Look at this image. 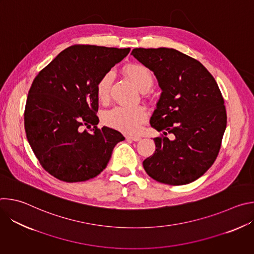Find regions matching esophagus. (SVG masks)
<instances>
[{
  "instance_id": "obj_1",
  "label": "esophagus",
  "mask_w": 254,
  "mask_h": 254,
  "mask_svg": "<svg viewBox=\"0 0 254 254\" xmlns=\"http://www.w3.org/2000/svg\"><path fill=\"white\" fill-rule=\"evenodd\" d=\"M127 140H133V141H138L140 139V136L137 135H127L126 136Z\"/></svg>"
}]
</instances>
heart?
<instances>
[{"mask_svg": "<svg viewBox=\"0 0 254 254\" xmlns=\"http://www.w3.org/2000/svg\"><path fill=\"white\" fill-rule=\"evenodd\" d=\"M125 75L141 92L148 91L154 84V77L149 68L141 64H129L124 68ZM114 82V73L107 71L96 82L95 93L97 99L106 103L111 97V88ZM147 119V112L142 106H116L102 115L103 123L118 130L134 133Z\"/></svg>", "mask_w": 254, "mask_h": 254, "instance_id": "obj_1", "label": "heart"}]
</instances>
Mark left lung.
<instances>
[{
  "mask_svg": "<svg viewBox=\"0 0 254 254\" xmlns=\"http://www.w3.org/2000/svg\"><path fill=\"white\" fill-rule=\"evenodd\" d=\"M131 55L154 72L162 89L150 123L165 136L154 138L155 154L142 162L143 169L160 183L194 182L221 147L227 124L221 91L198 60L176 49L135 48Z\"/></svg>",
  "mask_w": 254,
  "mask_h": 254,
  "instance_id": "left-lung-1",
  "label": "left lung"
}]
</instances>
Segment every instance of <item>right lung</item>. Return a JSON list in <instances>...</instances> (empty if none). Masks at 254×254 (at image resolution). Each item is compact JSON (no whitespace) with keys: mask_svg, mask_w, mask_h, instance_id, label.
<instances>
[{"mask_svg":"<svg viewBox=\"0 0 254 254\" xmlns=\"http://www.w3.org/2000/svg\"><path fill=\"white\" fill-rule=\"evenodd\" d=\"M130 48L73 45L60 52L29 90L24 121L28 141L41 166L68 183L100 174L116 144L125 139L113 128H97L95 85ZM94 127L92 132L82 126Z\"/></svg>","mask_w":254,"mask_h":254,"instance_id":"right-lung-1","label":"right lung"}]
</instances>
